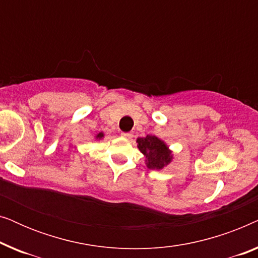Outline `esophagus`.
<instances>
[{"mask_svg":"<svg viewBox=\"0 0 258 258\" xmlns=\"http://www.w3.org/2000/svg\"><path fill=\"white\" fill-rule=\"evenodd\" d=\"M122 136L125 137V139H132L133 134L132 133H122Z\"/></svg>","mask_w":258,"mask_h":258,"instance_id":"34e87169","label":"esophagus"}]
</instances>
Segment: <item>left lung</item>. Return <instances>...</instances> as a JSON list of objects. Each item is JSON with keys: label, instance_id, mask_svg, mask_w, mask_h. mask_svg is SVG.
<instances>
[{"label": "left lung", "instance_id": "1", "mask_svg": "<svg viewBox=\"0 0 258 258\" xmlns=\"http://www.w3.org/2000/svg\"><path fill=\"white\" fill-rule=\"evenodd\" d=\"M136 142L141 153L146 156V164L149 169L161 170L172 161V151L158 137L147 135L139 137Z\"/></svg>", "mask_w": 258, "mask_h": 258}]
</instances>
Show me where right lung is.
<instances>
[{
	"instance_id": "add662e5",
	"label": "right lung",
	"mask_w": 258,
	"mask_h": 258,
	"mask_svg": "<svg viewBox=\"0 0 258 258\" xmlns=\"http://www.w3.org/2000/svg\"><path fill=\"white\" fill-rule=\"evenodd\" d=\"M104 137V134L103 133H98V134H96V135H95V139L96 140H102Z\"/></svg>"
}]
</instances>
